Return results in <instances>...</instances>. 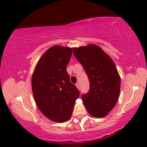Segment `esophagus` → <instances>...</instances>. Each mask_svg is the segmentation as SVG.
Here are the masks:
<instances>
[{
	"label": "esophagus",
	"instance_id": "1",
	"mask_svg": "<svg viewBox=\"0 0 147 147\" xmlns=\"http://www.w3.org/2000/svg\"><path fill=\"white\" fill-rule=\"evenodd\" d=\"M76 87L78 88V90H80V84L78 83V82H77L76 84Z\"/></svg>",
	"mask_w": 147,
	"mask_h": 147
}]
</instances>
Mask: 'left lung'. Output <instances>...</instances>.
Wrapping results in <instances>:
<instances>
[{
	"label": "left lung",
	"mask_w": 147,
	"mask_h": 147,
	"mask_svg": "<svg viewBox=\"0 0 147 147\" xmlns=\"http://www.w3.org/2000/svg\"><path fill=\"white\" fill-rule=\"evenodd\" d=\"M74 56L86 72L90 90L82 96L89 114L103 117L113 109L119 98L121 80L113 60L94 45L73 49Z\"/></svg>",
	"instance_id": "8db88e82"
}]
</instances>
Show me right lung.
Listing matches in <instances>:
<instances>
[{"label":"right lung","instance_id":"add662e5","mask_svg":"<svg viewBox=\"0 0 147 147\" xmlns=\"http://www.w3.org/2000/svg\"><path fill=\"white\" fill-rule=\"evenodd\" d=\"M71 54V48L53 46L41 57L32 75V88L37 107L55 122H64L71 117L80 95L66 69Z\"/></svg>","mask_w":147,"mask_h":147}]
</instances>
